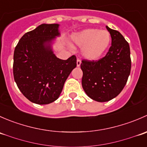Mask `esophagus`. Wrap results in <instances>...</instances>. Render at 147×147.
I'll use <instances>...</instances> for the list:
<instances>
[{
    "instance_id": "esophagus-1",
    "label": "esophagus",
    "mask_w": 147,
    "mask_h": 147,
    "mask_svg": "<svg viewBox=\"0 0 147 147\" xmlns=\"http://www.w3.org/2000/svg\"><path fill=\"white\" fill-rule=\"evenodd\" d=\"M81 65V60H80L79 58H78V60H77V66L78 67H80Z\"/></svg>"
}]
</instances>
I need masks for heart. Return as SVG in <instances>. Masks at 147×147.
Segmentation results:
<instances>
[{"mask_svg":"<svg viewBox=\"0 0 147 147\" xmlns=\"http://www.w3.org/2000/svg\"><path fill=\"white\" fill-rule=\"evenodd\" d=\"M72 40L76 45L82 47L83 57L88 60H97L109 47L111 35L107 30L89 28L72 35Z\"/></svg>","mask_w":147,"mask_h":147,"instance_id":"obj_1","label":"heart"}]
</instances>
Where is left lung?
<instances>
[{"label": "left lung", "mask_w": 147, "mask_h": 147, "mask_svg": "<svg viewBox=\"0 0 147 147\" xmlns=\"http://www.w3.org/2000/svg\"><path fill=\"white\" fill-rule=\"evenodd\" d=\"M106 28L112 38L108 53L98 60H83L80 65L83 90L89 97L100 102L116 97L125 86L131 71L129 43L119 31Z\"/></svg>", "instance_id": "1"}]
</instances>
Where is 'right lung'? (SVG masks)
I'll use <instances>...</instances> for the list:
<instances>
[{"label": "right lung", "instance_id": "add662e5", "mask_svg": "<svg viewBox=\"0 0 147 147\" xmlns=\"http://www.w3.org/2000/svg\"><path fill=\"white\" fill-rule=\"evenodd\" d=\"M59 24H42L26 32L16 45L13 76L22 94L30 101L47 105L60 96L67 78L77 66L75 55L59 59L52 41L60 35Z\"/></svg>", "mask_w": 147, "mask_h": 147}]
</instances>
